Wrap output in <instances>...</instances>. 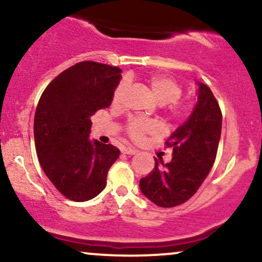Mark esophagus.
<instances>
[{
	"label": "esophagus",
	"mask_w": 262,
	"mask_h": 262,
	"mask_svg": "<svg viewBox=\"0 0 262 262\" xmlns=\"http://www.w3.org/2000/svg\"><path fill=\"white\" fill-rule=\"evenodd\" d=\"M122 152L123 154H127V155H134V154H137L138 150L135 148H122Z\"/></svg>",
	"instance_id": "34e87169"
}]
</instances>
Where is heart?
Segmentation results:
<instances>
[{
    "label": "heart",
    "instance_id": "1",
    "mask_svg": "<svg viewBox=\"0 0 262 262\" xmlns=\"http://www.w3.org/2000/svg\"><path fill=\"white\" fill-rule=\"evenodd\" d=\"M146 85L151 91L155 100L160 104H166V113L172 119H183L191 113L192 104L189 102L180 101L182 87L175 79L165 75H154L146 80ZM127 82L122 81L113 92V104H119L123 100ZM125 134L135 143H140L148 135L158 133L159 127L154 121L141 118H130L124 127Z\"/></svg>",
    "mask_w": 262,
    "mask_h": 262
}]
</instances>
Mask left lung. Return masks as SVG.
Listing matches in <instances>:
<instances>
[{"mask_svg": "<svg viewBox=\"0 0 262 262\" xmlns=\"http://www.w3.org/2000/svg\"><path fill=\"white\" fill-rule=\"evenodd\" d=\"M222 132V111L207 85L198 82V101L189 118L166 140L172 160L159 165L140 180L144 196L156 206L171 208L193 196L208 176Z\"/></svg>", "mask_w": 262, "mask_h": 262, "instance_id": "left-lung-1", "label": "left lung"}]
</instances>
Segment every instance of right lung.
<instances>
[{"mask_svg":"<svg viewBox=\"0 0 262 262\" xmlns=\"http://www.w3.org/2000/svg\"><path fill=\"white\" fill-rule=\"evenodd\" d=\"M117 66L77 62L41 93L34 116L37 155L45 175L62 196L85 202L106 187L107 173L119 158L111 144L91 141V117L110 107L121 80Z\"/></svg>","mask_w":262,"mask_h":262,"instance_id":"1","label":"right lung"}]
</instances>
